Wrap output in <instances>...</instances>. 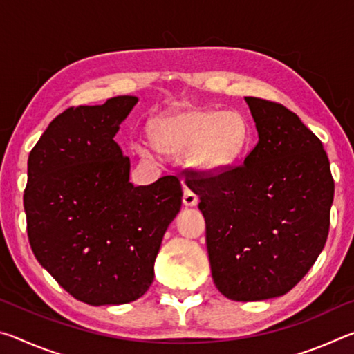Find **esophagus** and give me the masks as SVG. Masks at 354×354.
<instances>
[{"instance_id": "esophagus-1", "label": "esophagus", "mask_w": 354, "mask_h": 354, "mask_svg": "<svg viewBox=\"0 0 354 354\" xmlns=\"http://www.w3.org/2000/svg\"><path fill=\"white\" fill-rule=\"evenodd\" d=\"M183 201H184V205H185V206H189V207H192V206H196V203H198V195H196L194 190H190V189H184Z\"/></svg>"}]
</instances>
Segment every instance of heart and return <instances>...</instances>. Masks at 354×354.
<instances>
[{
    "instance_id": "heart-1",
    "label": "heart",
    "mask_w": 354,
    "mask_h": 354,
    "mask_svg": "<svg viewBox=\"0 0 354 354\" xmlns=\"http://www.w3.org/2000/svg\"><path fill=\"white\" fill-rule=\"evenodd\" d=\"M149 136L162 153L189 154L195 169L215 171L241 158L250 133L241 112L183 106L156 118ZM134 148L140 156H149L145 142H137Z\"/></svg>"
}]
</instances>
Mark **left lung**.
<instances>
[{"label":"left lung","mask_w":354,"mask_h":354,"mask_svg":"<svg viewBox=\"0 0 354 354\" xmlns=\"http://www.w3.org/2000/svg\"><path fill=\"white\" fill-rule=\"evenodd\" d=\"M257 145L243 164L192 179L214 284L234 301L295 287L325 247L334 181L319 137L283 104L245 98Z\"/></svg>","instance_id":"1"}]
</instances>
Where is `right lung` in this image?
<instances>
[{"label": "right lung", "instance_id": "right-lung-1", "mask_svg": "<svg viewBox=\"0 0 354 354\" xmlns=\"http://www.w3.org/2000/svg\"><path fill=\"white\" fill-rule=\"evenodd\" d=\"M137 97L70 107L28 159V237L40 266L92 306L140 298L154 278L167 227L181 209L176 176L129 183L131 162L113 140Z\"/></svg>", "mask_w": 354, "mask_h": 354}]
</instances>
